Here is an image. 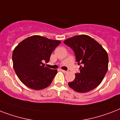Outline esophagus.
Here are the masks:
<instances>
[{
	"label": "esophagus",
	"instance_id": "34e87169",
	"mask_svg": "<svg viewBox=\"0 0 120 120\" xmlns=\"http://www.w3.org/2000/svg\"><path fill=\"white\" fill-rule=\"evenodd\" d=\"M61 71H62V72H64V73H67V71H65V70H61Z\"/></svg>",
	"mask_w": 120,
	"mask_h": 120
}]
</instances>
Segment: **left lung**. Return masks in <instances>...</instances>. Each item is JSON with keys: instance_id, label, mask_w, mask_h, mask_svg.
<instances>
[{"instance_id": "8db88e82", "label": "left lung", "mask_w": 120, "mask_h": 120, "mask_svg": "<svg viewBox=\"0 0 120 120\" xmlns=\"http://www.w3.org/2000/svg\"><path fill=\"white\" fill-rule=\"evenodd\" d=\"M75 53L80 72L69 82L71 89L79 93H86L101 83L108 67V56L101 45L86 35L73 37L64 41Z\"/></svg>"}]
</instances>
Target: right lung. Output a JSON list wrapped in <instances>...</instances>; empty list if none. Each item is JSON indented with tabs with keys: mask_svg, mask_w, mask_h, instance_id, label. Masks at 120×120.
<instances>
[{
	"mask_svg": "<svg viewBox=\"0 0 120 120\" xmlns=\"http://www.w3.org/2000/svg\"><path fill=\"white\" fill-rule=\"evenodd\" d=\"M61 41L39 35L25 38L15 48L12 53L14 70L27 87L41 90L48 87L57 73L56 70L46 67L51 53Z\"/></svg>",
	"mask_w": 120,
	"mask_h": 120,
	"instance_id": "add662e5",
	"label": "right lung"
}]
</instances>
